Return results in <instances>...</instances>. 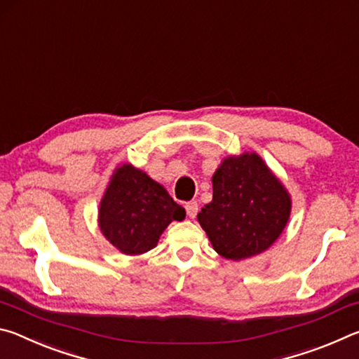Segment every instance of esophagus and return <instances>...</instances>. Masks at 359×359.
<instances>
[{
	"label": "esophagus",
	"instance_id": "obj_1",
	"mask_svg": "<svg viewBox=\"0 0 359 359\" xmlns=\"http://www.w3.org/2000/svg\"><path fill=\"white\" fill-rule=\"evenodd\" d=\"M185 210H187V215L190 218H194L198 214V203L196 201H190L185 204Z\"/></svg>",
	"mask_w": 359,
	"mask_h": 359
}]
</instances>
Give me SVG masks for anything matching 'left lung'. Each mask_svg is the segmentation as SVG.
Returning a JSON list of instances; mask_svg holds the SVG:
<instances>
[{"instance_id": "obj_1", "label": "left lung", "mask_w": 359, "mask_h": 359, "mask_svg": "<svg viewBox=\"0 0 359 359\" xmlns=\"http://www.w3.org/2000/svg\"><path fill=\"white\" fill-rule=\"evenodd\" d=\"M214 196L198 214L214 250L239 261L267 250L290 218L291 198L261 156H228L212 177Z\"/></svg>"}]
</instances>
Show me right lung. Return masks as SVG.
I'll list each match as a JSON object with an SVG mask.
<instances>
[{
  "label": "right lung",
  "mask_w": 359,
  "mask_h": 359,
  "mask_svg": "<svg viewBox=\"0 0 359 359\" xmlns=\"http://www.w3.org/2000/svg\"><path fill=\"white\" fill-rule=\"evenodd\" d=\"M98 214L101 233L117 250L141 255L156 247L169 223L184 220L185 209L141 169L121 165L112 174Z\"/></svg>",
  "instance_id": "1"
}]
</instances>
